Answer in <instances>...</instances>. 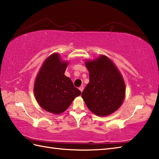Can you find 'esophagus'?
I'll return each instance as SVG.
<instances>
[{"label":"esophagus","instance_id":"esophagus-1","mask_svg":"<svg viewBox=\"0 0 159 159\" xmlns=\"http://www.w3.org/2000/svg\"><path fill=\"white\" fill-rule=\"evenodd\" d=\"M79 89H80V92H83V89H84V87H83V86H80V87H79Z\"/></svg>","mask_w":159,"mask_h":159}]
</instances>
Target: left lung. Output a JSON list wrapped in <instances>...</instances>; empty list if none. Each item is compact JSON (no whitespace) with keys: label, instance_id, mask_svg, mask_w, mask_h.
<instances>
[{"label":"left lung","instance_id":"left-lung-1","mask_svg":"<svg viewBox=\"0 0 159 159\" xmlns=\"http://www.w3.org/2000/svg\"><path fill=\"white\" fill-rule=\"evenodd\" d=\"M85 65L89 73V82L81 96L86 105L97 116L113 113L121 105L126 92L119 71L106 56L86 61Z\"/></svg>","mask_w":159,"mask_h":159}]
</instances>
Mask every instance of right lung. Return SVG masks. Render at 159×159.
<instances>
[{"instance_id":"add662e5","label":"right lung","mask_w":159,"mask_h":159,"mask_svg":"<svg viewBox=\"0 0 159 159\" xmlns=\"http://www.w3.org/2000/svg\"><path fill=\"white\" fill-rule=\"evenodd\" d=\"M67 66V63L62 62L55 53L45 61L36 78L35 96L41 107L48 112L63 113L81 93L64 74Z\"/></svg>"}]
</instances>
